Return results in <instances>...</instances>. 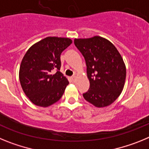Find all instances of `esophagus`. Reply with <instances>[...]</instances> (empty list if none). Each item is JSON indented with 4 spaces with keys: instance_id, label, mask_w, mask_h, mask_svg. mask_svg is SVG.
Masks as SVG:
<instances>
[{
    "instance_id": "obj_1",
    "label": "esophagus",
    "mask_w": 149,
    "mask_h": 149,
    "mask_svg": "<svg viewBox=\"0 0 149 149\" xmlns=\"http://www.w3.org/2000/svg\"><path fill=\"white\" fill-rule=\"evenodd\" d=\"M71 79H72V81H75L76 77H75V76H74H74H72V77H71Z\"/></svg>"
}]
</instances>
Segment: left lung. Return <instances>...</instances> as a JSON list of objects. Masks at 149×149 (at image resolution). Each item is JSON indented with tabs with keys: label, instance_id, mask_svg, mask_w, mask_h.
I'll list each match as a JSON object with an SVG mask.
<instances>
[{
	"label": "left lung",
	"instance_id": "obj_1",
	"mask_svg": "<svg viewBox=\"0 0 149 149\" xmlns=\"http://www.w3.org/2000/svg\"><path fill=\"white\" fill-rule=\"evenodd\" d=\"M74 43L85 59L90 83L84 98L97 107L111 104L120 95L125 81L122 56L110 41L101 36L75 39Z\"/></svg>",
	"mask_w": 149,
	"mask_h": 149
}]
</instances>
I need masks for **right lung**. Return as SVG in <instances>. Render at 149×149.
Masks as SVG:
<instances>
[{"mask_svg": "<svg viewBox=\"0 0 149 149\" xmlns=\"http://www.w3.org/2000/svg\"><path fill=\"white\" fill-rule=\"evenodd\" d=\"M72 41L46 37L26 52L19 69L22 89L34 104L48 107L60 99L68 81L60 72V54Z\"/></svg>", "mask_w": 149, "mask_h": 149, "instance_id": "1", "label": "right lung"}]
</instances>
